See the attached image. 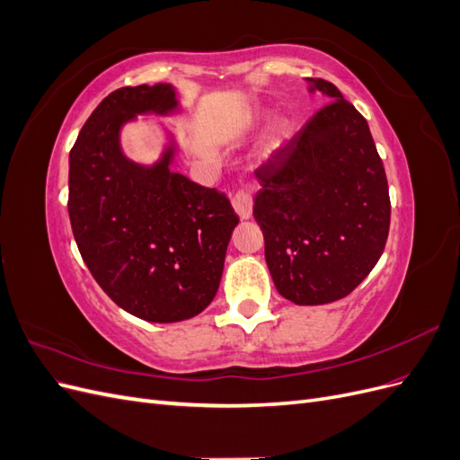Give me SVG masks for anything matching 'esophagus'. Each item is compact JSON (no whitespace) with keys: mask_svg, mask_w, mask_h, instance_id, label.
<instances>
[{"mask_svg":"<svg viewBox=\"0 0 460 460\" xmlns=\"http://www.w3.org/2000/svg\"><path fill=\"white\" fill-rule=\"evenodd\" d=\"M232 205H234V211L238 213V217L242 220L252 218L253 199H252V193H249L247 190H238V191H235L234 198H232Z\"/></svg>","mask_w":460,"mask_h":460,"instance_id":"esophagus-1","label":"esophagus"}]
</instances>
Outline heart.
I'll return each instance as SVG.
<instances>
[{"mask_svg":"<svg viewBox=\"0 0 460 460\" xmlns=\"http://www.w3.org/2000/svg\"><path fill=\"white\" fill-rule=\"evenodd\" d=\"M284 140H286V128L284 127H278L270 137L267 140V146H264V155H272V153H276L278 149H280L284 146Z\"/></svg>","mask_w":460,"mask_h":460,"instance_id":"b5f03b06","label":"heart"}]
</instances>
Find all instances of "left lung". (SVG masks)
<instances>
[{
  "label": "left lung",
  "mask_w": 460,
  "mask_h": 460,
  "mask_svg": "<svg viewBox=\"0 0 460 460\" xmlns=\"http://www.w3.org/2000/svg\"><path fill=\"white\" fill-rule=\"evenodd\" d=\"M328 102L255 171L253 217L272 282L296 305L338 301L365 280L389 232V190L368 122L323 78Z\"/></svg>",
  "instance_id": "8db88e82"
}]
</instances>
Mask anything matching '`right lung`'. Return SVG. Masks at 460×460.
Here are the masks:
<instances>
[{
  "mask_svg": "<svg viewBox=\"0 0 460 460\" xmlns=\"http://www.w3.org/2000/svg\"><path fill=\"white\" fill-rule=\"evenodd\" d=\"M180 111L172 84L120 88L95 107L68 155V217L82 259L120 309L161 324L211 305L240 222L225 193L171 169L178 142L169 128L155 163L124 155L120 132L137 115Z\"/></svg>",
  "mask_w": 460,
  "mask_h": 460,
  "instance_id": "right-lung-1",
  "label": "right lung"
}]
</instances>
